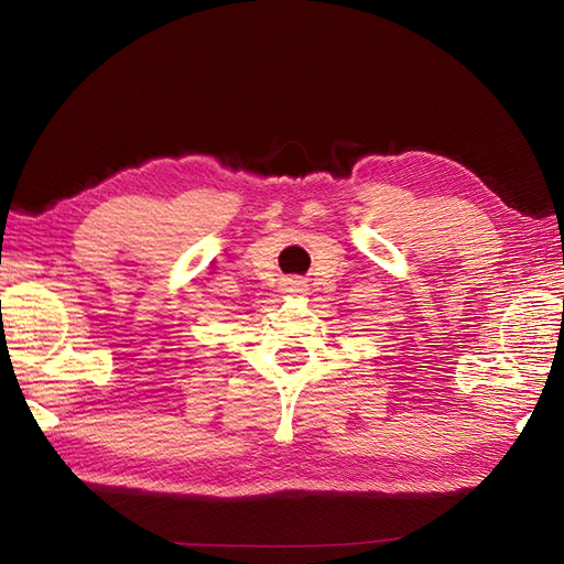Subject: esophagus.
I'll use <instances>...</instances> for the list:
<instances>
[{"instance_id":"1","label":"esophagus","mask_w":564,"mask_h":564,"mask_svg":"<svg viewBox=\"0 0 564 564\" xmlns=\"http://www.w3.org/2000/svg\"><path fill=\"white\" fill-rule=\"evenodd\" d=\"M303 286H305V284H303L301 280H286V282H284V292H289V294H301V292H305Z\"/></svg>"}]
</instances>
